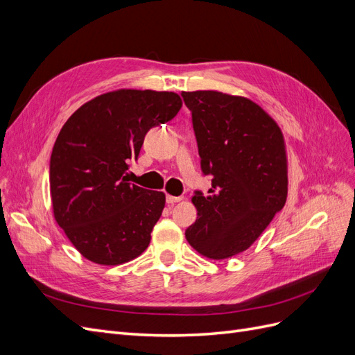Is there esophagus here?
<instances>
[{"mask_svg": "<svg viewBox=\"0 0 355 355\" xmlns=\"http://www.w3.org/2000/svg\"><path fill=\"white\" fill-rule=\"evenodd\" d=\"M166 201H167V204H175V202H179V201H182V197H175V196H167Z\"/></svg>", "mask_w": 355, "mask_h": 355, "instance_id": "esophagus-1", "label": "esophagus"}]
</instances>
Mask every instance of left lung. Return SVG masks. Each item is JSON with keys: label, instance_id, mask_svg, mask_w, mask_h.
Listing matches in <instances>:
<instances>
[{"label": "left lung", "instance_id": "1", "mask_svg": "<svg viewBox=\"0 0 355 355\" xmlns=\"http://www.w3.org/2000/svg\"><path fill=\"white\" fill-rule=\"evenodd\" d=\"M192 112L201 170L211 189L196 191L197 220L188 243L220 261L257 240L287 200V154L282 128L259 105L216 90L182 92Z\"/></svg>", "mask_w": 355, "mask_h": 355}]
</instances>
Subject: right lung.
<instances>
[{
    "instance_id": "add662e5",
    "label": "right lung",
    "mask_w": 355,
    "mask_h": 355,
    "mask_svg": "<svg viewBox=\"0 0 355 355\" xmlns=\"http://www.w3.org/2000/svg\"><path fill=\"white\" fill-rule=\"evenodd\" d=\"M182 108L173 92L120 89L98 96L63 124L50 158L53 214L85 259L121 265L142 254L164 192L127 180L145 135Z\"/></svg>"
}]
</instances>
